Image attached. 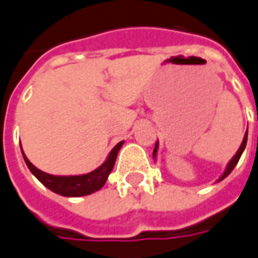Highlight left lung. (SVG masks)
Segmentation results:
<instances>
[{
  "instance_id": "8db88e82",
  "label": "left lung",
  "mask_w": 258,
  "mask_h": 258,
  "mask_svg": "<svg viewBox=\"0 0 258 258\" xmlns=\"http://www.w3.org/2000/svg\"><path fill=\"white\" fill-rule=\"evenodd\" d=\"M246 144H247V131H246V134H244V138H243L242 141V145H240V148L237 149V152H236V155L230 159V162L228 163V166H226V169H225V172H223V174L218 179V181H221V180H223L228 174H229L233 169H235V166L237 165V162H239V159H240V156H242L243 151H244V148H246ZM158 147H159V144L156 142V145H155V149H154V158H156V154H158Z\"/></svg>"
}]
</instances>
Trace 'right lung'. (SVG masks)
Returning <instances> with one entry per match:
<instances>
[{
  "label": "right lung",
  "instance_id": "right-lung-1",
  "mask_svg": "<svg viewBox=\"0 0 258 258\" xmlns=\"http://www.w3.org/2000/svg\"><path fill=\"white\" fill-rule=\"evenodd\" d=\"M123 144L124 141L118 142L110 151L107 159L104 160L98 169H95L91 173H86V174H78V176H54V174L41 172L40 169H37L30 163L26 155L23 154V149L22 155L29 170L41 184L46 185L48 190H51L55 194H60L62 197H82V196H89L92 192L98 191L103 187L109 174L113 170L117 154H118L120 148L123 147Z\"/></svg>",
  "mask_w": 258,
  "mask_h": 258
}]
</instances>
